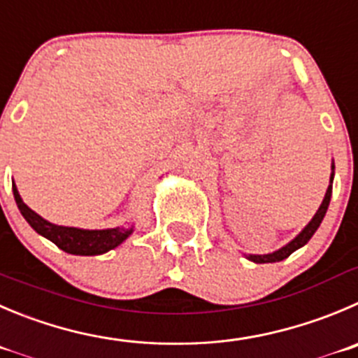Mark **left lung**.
<instances>
[{
    "label": "left lung",
    "instance_id": "obj_1",
    "mask_svg": "<svg viewBox=\"0 0 358 358\" xmlns=\"http://www.w3.org/2000/svg\"><path fill=\"white\" fill-rule=\"evenodd\" d=\"M334 159H332V165H330V181H329V188H327L325 192V196H323V202L320 203L318 210L315 213V216H313V220L309 221L308 224H306L304 228H302L301 232H299V236H295L294 239L290 241L288 244H285L283 248H279V250L272 251V253H267V255H244V257L248 258V260L255 262V264H274V262H281L285 260V258L290 257L294 251H297L299 248L306 246V244L309 243V239H311L313 236H315V232L318 230L320 223L323 221V217H325V213L327 209H329V203H330V196H332V182H334Z\"/></svg>",
    "mask_w": 358,
    "mask_h": 358
}]
</instances>
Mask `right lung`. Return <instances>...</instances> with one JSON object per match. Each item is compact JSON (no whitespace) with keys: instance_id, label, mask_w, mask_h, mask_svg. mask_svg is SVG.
<instances>
[{"instance_id":"1","label":"right lung","mask_w":358,"mask_h":358,"mask_svg":"<svg viewBox=\"0 0 358 358\" xmlns=\"http://www.w3.org/2000/svg\"><path fill=\"white\" fill-rule=\"evenodd\" d=\"M13 199H15L17 207L24 220L31 224V228L36 234L49 239L50 243L56 244L59 250L66 251L70 255H79V257H94V255H103L107 251L114 250L119 244L124 243L128 237L134 234V224L128 227H115V228H103V230H87V228L77 227H63V224H54L50 221L43 220L40 214L29 209L22 202L17 189L15 182L12 185Z\"/></svg>"}]
</instances>
